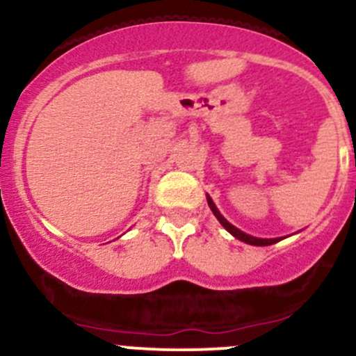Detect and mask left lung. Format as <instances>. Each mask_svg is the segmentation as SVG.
<instances>
[{
  "label": "left lung",
  "instance_id": "left-lung-1",
  "mask_svg": "<svg viewBox=\"0 0 356 356\" xmlns=\"http://www.w3.org/2000/svg\"><path fill=\"white\" fill-rule=\"evenodd\" d=\"M207 204H209L211 211H213V214H214V216L218 218V221H220V223L223 225V227L227 228V230L230 232V234L234 235L235 238H238V241L245 242V244H251V245H272V244H275V242L282 241V237H279V238H258V237H252V235H248V234H244V232H242V230H238L237 227H234V225H232V223H228V221L225 220V218H223V214H221L220 211H218V207L214 206L213 199H211L209 195H207Z\"/></svg>",
  "mask_w": 356,
  "mask_h": 356
}]
</instances>
